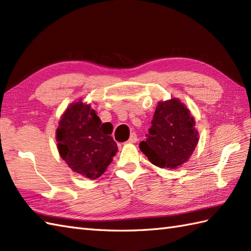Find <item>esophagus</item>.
<instances>
[{
  "instance_id": "esophagus-1",
  "label": "esophagus",
  "mask_w": 251,
  "mask_h": 251,
  "mask_svg": "<svg viewBox=\"0 0 251 251\" xmlns=\"http://www.w3.org/2000/svg\"><path fill=\"white\" fill-rule=\"evenodd\" d=\"M138 141V138H137V135L135 134V132H132L131 134V136H130V138H129V140H128V142L129 143H136Z\"/></svg>"
}]
</instances>
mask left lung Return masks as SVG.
I'll use <instances>...</instances> for the list:
<instances>
[{"label": "left lung", "mask_w": 251, "mask_h": 251, "mask_svg": "<svg viewBox=\"0 0 251 251\" xmlns=\"http://www.w3.org/2000/svg\"><path fill=\"white\" fill-rule=\"evenodd\" d=\"M146 141L139 148L157 167L174 169L188 161L199 141L195 122L178 99L158 102Z\"/></svg>", "instance_id": "8db88e82"}]
</instances>
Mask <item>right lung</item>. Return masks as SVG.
Instances as JSON below:
<instances>
[{
  "label": "right lung",
  "instance_id": "obj_1",
  "mask_svg": "<svg viewBox=\"0 0 251 251\" xmlns=\"http://www.w3.org/2000/svg\"><path fill=\"white\" fill-rule=\"evenodd\" d=\"M113 127L101 123L89 104L82 101L71 104L57 129L58 151L69 167L89 179L102 175L117 152L110 135Z\"/></svg>",
  "mask_w": 251,
  "mask_h": 251
}]
</instances>
